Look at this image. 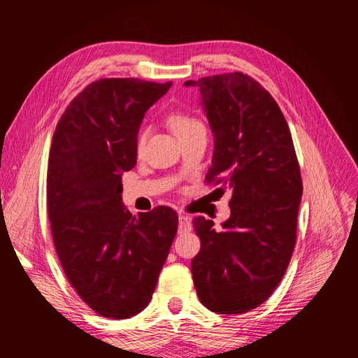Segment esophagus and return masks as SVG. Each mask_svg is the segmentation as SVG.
I'll use <instances>...</instances> for the list:
<instances>
[{"label":"esophagus","mask_w":358,"mask_h":358,"mask_svg":"<svg viewBox=\"0 0 358 358\" xmlns=\"http://www.w3.org/2000/svg\"><path fill=\"white\" fill-rule=\"evenodd\" d=\"M192 229V223H191V217L186 214H180L178 215V231L180 232H189Z\"/></svg>","instance_id":"obj_1"}]
</instances>
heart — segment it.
<instances>
[{"instance_id": "heart-1", "label": "heart", "mask_w": 358, "mask_h": 358, "mask_svg": "<svg viewBox=\"0 0 358 358\" xmlns=\"http://www.w3.org/2000/svg\"><path fill=\"white\" fill-rule=\"evenodd\" d=\"M167 123H169V127L172 129V132L181 138V136L192 132L194 129L196 127H201L203 123L201 121L194 117L192 113L189 112H183V110H177L173 112L167 118ZM144 143H146V132L141 131L138 134V138H136V152H141L144 148Z\"/></svg>"}]
</instances>
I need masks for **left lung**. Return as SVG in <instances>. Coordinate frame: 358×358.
<instances>
[{
	"mask_svg": "<svg viewBox=\"0 0 358 358\" xmlns=\"http://www.w3.org/2000/svg\"><path fill=\"white\" fill-rule=\"evenodd\" d=\"M186 86L200 89L215 138L206 185L232 191L222 231L194 218L201 241L191 263L194 285L212 313H249L275 291L295 246L303 183L291 131L272 95L246 73Z\"/></svg>",
	"mask_w": 358,
	"mask_h": 358,
	"instance_id": "obj_1",
	"label": "left lung"
}]
</instances>
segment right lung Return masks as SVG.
<instances>
[{"label":"right lung","instance_id":"right-lung-1","mask_svg":"<svg viewBox=\"0 0 358 358\" xmlns=\"http://www.w3.org/2000/svg\"><path fill=\"white\" fill-rule=\"evenodd\" d=\"M171 86L96 80L67 106L52 138L45 191L53 245L75 292L106 318L149 305L178 229L172 208L135 217L121 203V173L136 164L144 112Z\"/></svg>","mask_w":358,"mask_h":358}]
</instances>
